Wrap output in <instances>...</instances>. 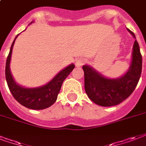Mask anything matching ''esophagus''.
<instances>
[{"instance_id": "obj_1", "label": "esophagus", "mask_w": 146, "mask_h": 146, "mask_svg": "<svg viewBox=\"0 0 146 146\" xmlns=\"http://www.w3.org/2000/svg\"><path fill=\"white\" fill-rule=\"evenodd\" d=\"M85 59L82 58H78L75 61V64H76V66L77 67H80L83 65V64H85Z\"/></svg>"}]
</instances>
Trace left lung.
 <instances>
[{
    "instance_id": "obj_1",
    "label": "left lung",
    "mask_w": 146,
    "mask_h": 146,
    "mask_svg": "<svg viewBox=\"0 0 146 146\" xmlns=\"http://www.w3.org/2000/svg\"><path fill=\"white\" fill-rule=\"evenodd\" d=\"M127 30L135 39L134 33ZM142 59L139 45L135 40L131 61L128 71L121 77H105L89 65H83L85 74V90L88 97L100 106L109 107L119 105L133 92L142 73Z\"/></svg>"
}]
</instances>
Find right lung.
Instances as JSON below:
<instances>
[{"instance_id": "right-lung-1", "label": "right lung", "mask_w": 146, "mask_h": 146, "mask_svg": "<svg viewBox=\"0 0 146 146\" xmlns=\"http://www.w3.org/2000/svg\"><path fill=\"white\" fill-rule=\"evenodd\" d=\"M31 23H30L29 25H31ZM20 34H18L16 36V38L13 41L10 49L9 54L7 58L5 67V77L7 83L12 95L21 105L34 110L44 109L51 106L56 102L62 83L74 68V64H69L68 66L62 69L50 82H48L47 84L42 86L36 88H26L17 84L15 82L11 72L10 63L11 59L13 47L16 38Z\"/></svg>"}]
</instances>
